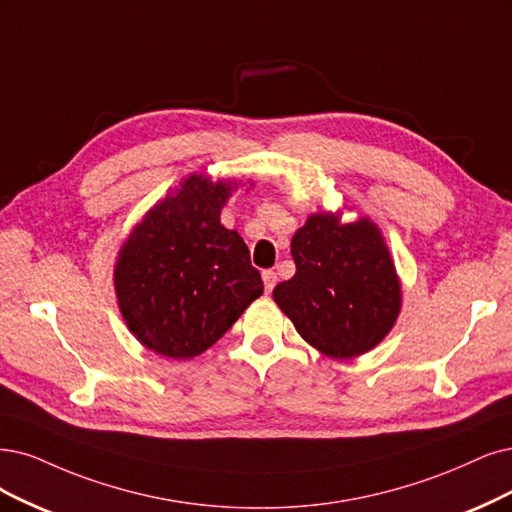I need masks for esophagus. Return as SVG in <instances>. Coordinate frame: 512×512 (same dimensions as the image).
Wrapping results in <instances>:
<instances>
[{
    "label": "esophagus",
    "instance_id": "1",
    "mask_svg": "<svg viewBox=\"0 0 512 512\" xmlns=\"http://www.w3.org/2000/svg\"><path fill=\"white\" fill-rule=\"evenodd\" d=\"M261 278H263V287H266V293H272V289L276 287V272L266 270L261 274Z\"/></svg>",
    "mask_w": 512,
    "mask_h": 512
}]
</instances>
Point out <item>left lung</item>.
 <instances>
[{
	"label": "left lung",
	"instance_id": "obj_1",
	"mask_svg": "<svg viewBox=\"0 0 512 512\" xmlns=\"http://www.w3.org/2000/svg\"><path fill=\"white\" fill-rule=\"evenodd\" d=\"M291 255L295 276L272 295L312 348L346 361L382 344L401 314L403 289L377 223L312 213L295 232Z\"/></svg>",
	"mask_w": 512,
	"mask_h": 512
}]
</instances>
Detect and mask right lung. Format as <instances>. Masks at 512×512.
I'll return each instance as SVG.
<instances>
[{"label": "right lung", "mask_w": 512, "mask_h": 512, "mask_svg": "<svg viewBox=\"0 0 512 512\" xmlns=\"http://www.w3.org/2000/svg\"><path fill=\"white\" fill-rule=\"evenodd\" d=\"M240 183L189 175L122 242L113 287L126 327L147 350L194 358L263 293L244 240L221 225Z\"/></svg>", "instance_id": "add662e5"}]
</instances>
